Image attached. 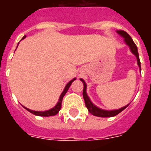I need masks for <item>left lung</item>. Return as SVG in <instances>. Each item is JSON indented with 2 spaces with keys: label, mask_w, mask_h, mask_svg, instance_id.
Listing matches in <instances>:
<instances>
[{
  "label": "left lung",
  "mask_w": 151,
  "mask_h": 151,
  "mask_svg": "<svg viewBox=\"0 0 151 151\" xmlns=\"http://www.w3.org/2000/svg\"><path fill=\"white\" fill-rule=\"evenodd\" d=\"M116 32L118 34L121 35L122 37L124 38V42L126 43L128 46L129 47L130 51L131 52L134 54L137 57V65L139 66L140 69H141V62H140L139 59V55H138V52H137V47L136 44L134 43V42L132 40V38L130 37V35L127 32L124 31H116ZM81 81L83 82V86H84V88H83V99L85 100V104L86 107L87 108L88 111H90V113H91L92 115H94L95 116L99 117H111L115 116L121 112V111L124 110L125 108L129 105V104L126 106H124L123 108H120V109H116V110H104V109H101V108L96 107L91 101V99L88 97V95L86 94V84L85 81L83 79L81 78Z\"/></svg>",
  "instance_id": "obj_1"
}]
</instances>
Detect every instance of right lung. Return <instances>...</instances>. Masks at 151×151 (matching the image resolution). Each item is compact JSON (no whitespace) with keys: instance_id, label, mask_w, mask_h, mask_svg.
<instances>
[{"instance_id":"obj_1","label":"right lung","mask_w":151,"mask_h":151,"mask_svg":"<svg viewBox=\"0 0 151 151\" xmlns=\"http://www.w3.org/2000/svg\"><path fill=\"white\" fill-rule=\"evenodd\" d=\"M25 37H26V35H25L24 37L22 38V40H23ZM75 79L76 78H73V80H71L70 82H69L68 83H67V85L65 86V89H64V91H63V92L61 93V95H60V96L59 101L57 102V104H56V106H55L54 108H52V109H50V110H47V111H32V110H31V109L25 108V107H23V108H24L25 109H27L28 111H30L31 113L34 114V115H35V116H55V115H56V114L58 113L60 110L63 97L65 96V95L66 94V92L68 91V90H69V86H71L72 82H73V81H74Z\"/></svg>"}]
</instances>
